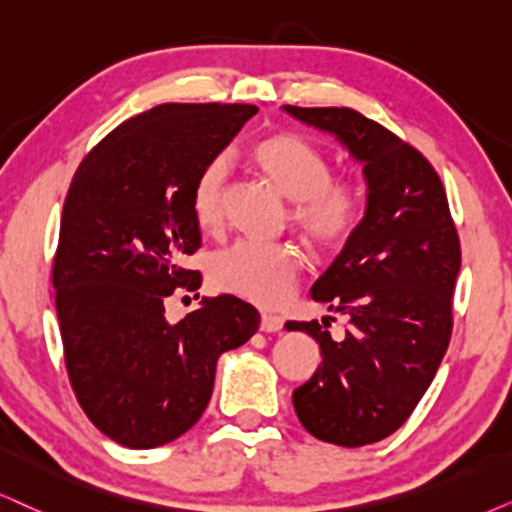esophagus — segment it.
Segmentation results:
<instances>
[{
    "instance_id": "1",
    "label": "esophagus",
    "mask_w": 512,
    "mask_h": 512,
    "mask_svg": "<svg viewBox=\"0 0 512 512\" xmlns=\"http://www.w3.org/2000/svg\"><path fill=\"white\" fill-rule=\"evenodd\" d=\"M260 331H264V333L283 331V319H278V316H271V314H262Z\"/></svg>"
}]
</instances>
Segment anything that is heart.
<instances>
[{"mask_svg":"<svg viewBox=\"0 0 512 512\" xmlns=\"http://www.w3.org/2000/svg\"><path fill=\"white\" fill-rule=\"evenodd\" d=\"M252 163L293 200L290 219L304 243L316 252L345 248L364 215V198L345 179L333 177V163L319 146L293 132H276L252 146ZM229 196V160L212 158L198 172L191 189V212L203 231L224 222ZM302 257L288 243L238 241L210 260V281L222 293L274 307L283 302L300 278Z\"/></svg>","mask_w":512,"mask_h":512,"instance_id":"1","label":"heart"}]
</instances>
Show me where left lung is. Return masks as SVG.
Masks as SVG:
<instances>
[{
    "label": "left lung",
    "instance_id": "obj_1",
    "mask_svg": "<svg viewBox=\"0 0 512 512\" xmlns=\"http://www.w3.org/2000/svg\"><path fill=\"white\" fill-rule=\"evenodd\" d=\"M286 113L347 148L364 165L366 212L312 297L347 316L333 340L328 319L288 321L319 342L321 364L293 392L309 435L338 446L380 442L428 390L451 340V295L461 243L442 179L425 155L352 108Z\"/></svg>",
    "mask_w": 512,
    "mask_h": 512
}]
</instances>
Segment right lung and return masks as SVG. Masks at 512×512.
Returning a JSON list of instances; mask_svg holds the SVG:
<instances>
[{"label": "right lung", "instance_id": "add662e5", "mask_svg": "<svg viewBox=\"0 0 512 512\" xmlns=\"http://www.w3.org/2000/svg\"><path fill=\"white\" fill-rule=\"evenodd\" d=\"M257 113L248 103H163L134 115L77 167L51 281L75 397L113 442L153 449L198 423L217 359L260 328L234 295L203 297L177 323L174 288H200L181 260L200 248L198 172Z\"/></svg>", "mask_w": 512, "mask_h": 512}]
</instances>
